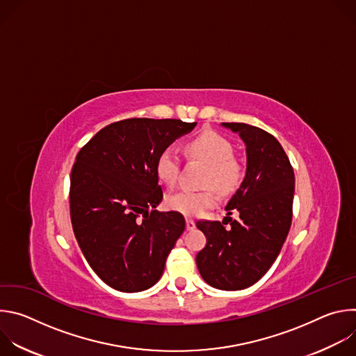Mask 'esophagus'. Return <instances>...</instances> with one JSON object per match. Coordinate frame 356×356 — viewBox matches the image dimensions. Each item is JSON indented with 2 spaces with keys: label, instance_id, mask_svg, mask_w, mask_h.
I'll return each mask as SVG.
<instances>
[{
  "label": "esophagus",
  "instance_id": "esophagus-1",
  "mask_svg": "<svg viewBox=\"0 0 356 356\" xmlns=\"http://www.w3.org/2000/svg\"><path fill=\"white\" fill-rule=\"evenodd\" d=\"M195 228V222L193 220H186V229L193 231Z\"/></svg>",
  "mask_w": 356,
  "mask_h": 356
}]
</instances>
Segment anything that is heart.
I'll use <instances>...</instances> for the list:
<instances>
[{"label": "heart", "mask_w": 356, "mask_h": 356, "mask_svg": "<svg viewBox=\"0 0 356 356\" xmlns=\"http://www.w3.org/2000/svg\"><path fill=\"white\" fill-rule=\"evenodd\" d=\"M186 155L193 161L207 165L201 191H179L165 200V206L184 217H198L217 204L216 187L221 194L232 193L241 183L243 168L232 155V143L214 131H204L184 143ZM156 176L168 187H173L179 175V159L172 149H165L158 156Z\"/></svg>", "instance_id": "obj_1"}]
</instances>
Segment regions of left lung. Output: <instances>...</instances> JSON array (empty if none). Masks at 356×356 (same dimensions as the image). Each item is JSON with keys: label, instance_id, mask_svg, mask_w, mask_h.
Instances as JSON below:
<instances>
[{"label": "left lung", "instance_id": "obj_1", "mask_svg": "<svg viewBox=\"0 0 356 356\" xmlns=\"http://www.w3.org/2000/svg\"><path fill=\"white\" fill-rule=\"evenodd\" d=\"M245 143V177L220 221H198L207 243L197 253V268L210 286L242 290L255 284L273 265L291 225L294 172L279 140L241 122H222ZM240 214L238 220L229 216ZM230 224L229 229L225 225Z\"/></svg>", "mask_w": 356, "mask_h": 356}]
</instances>
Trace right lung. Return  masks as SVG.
<instances>
[{
    "label": "right lung",
    "mask_w": 356,
    "mask_h": 356,
    "mask_svg": "<svg viewBox=\"0 0 356 356\" xmlns=\"http://www.w3.org/2000/svg\"><path fill=\"white\" fill-rule=\"evenodd\" d=\"M197 122L129 118L98 131L70 175V217L79 246L110 287L136 293L156 284L186 222L159 213L158 156Z\"/></svg>",
    "instance_id": "add662e5"
}]
</instances>
